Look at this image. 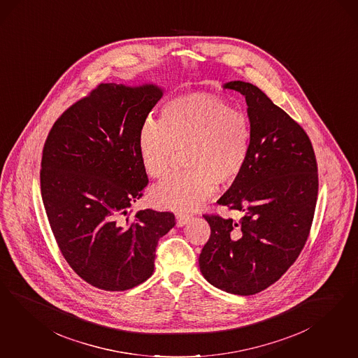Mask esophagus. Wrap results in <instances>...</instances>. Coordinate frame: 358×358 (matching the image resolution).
<instances>
[{
    "label": "esophagus",
    "instance_id": "34e87169",
    "mask_svg": "<svg viewBox=\"0 0 358 358\" xmlns=\"http://www.w3.org/2000/svg\"><path fill=\"white\" fill-rule=\"evenodd\" d=\"M175 217H176V225L178 227H183L191 220V215L185 213V212H176Z\"/></svg>",
    "mask_w": 358,
    "mask_h": 358
}]
</instances>
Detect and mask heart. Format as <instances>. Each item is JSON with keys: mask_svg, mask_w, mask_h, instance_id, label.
I'll use <instances>...</instances> for the list:
<instances>
[{"mask_svg": "<svg viewBox=\"0 0 358 358\" xmlns=\"http://www.w3.org/2000/svg\"><path fill=\"white\" fill-rule=\"evenodd\" d=\"M252 124L248 115L206 93L178 96L162 106L161 120L148 118L138 133L139 158L146 173L161 180L176 151L185 150V171L152 188L154 206L185 210L200 206L216 185L238 180L249 161Z\"/></svg>", "mask_w": 358, "mask_h": 358, "instance_id": "obj_1", "label": "heart"}]
</instances>
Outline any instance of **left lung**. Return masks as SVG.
I'll return each instance as SVG.
<instances>
[{
  "instance_id": "8db88e82",
  "label": "left lung",
  "mask_w": 358,
  "mask_h": 358,
  "mask_svg": "<svg viewBox=\"0 0 358 358\" xmlns=\"http://www.w3.org/2000/svg\"><path fill=\"white\" fill-rule=\"evenodd\" d=\"M224 88L245 96L252 145L243 175L217 201L241 217L204 215L210 236L199 266L217 289L254 295L275 283L307 243L319 191L317 162L304 129L258 87L231 81Z\"/></svg>"
}]
</instances>
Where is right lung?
<instances>
[{"instance_id":"obj_1","label":"right lung","mask_w":358,"mask_h":358,"mask_svg":"<svg viewBox=\"0 0 358 358\" xmlns=\"http://www.w3.org/2000/svg\"><path fill=\"white\" fill-rule=\"evenodd\" d=\"M154 85L101 83L48 131L41 192L59 250L96 289L125 291L151 277L173 212H127L149 183L139 158L142 122L159 101Z\"/></svg>"}]
</instances>
